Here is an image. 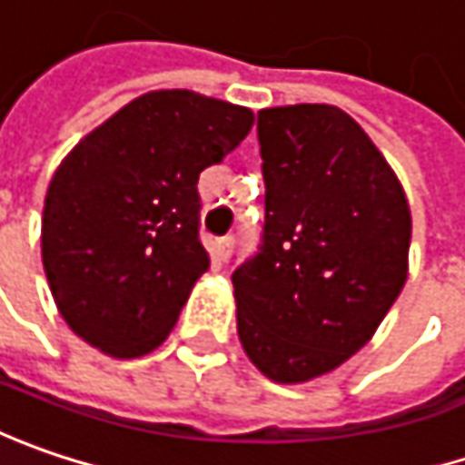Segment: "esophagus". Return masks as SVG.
Instances as JSON below:
<instances>
[{"label": "esophagus", "mask_w": 465, "mask_h": 465, "mask_svg": "<svg viewBox=\"0 0 465 465\" xmlns=\"http://www.w3.org/2000/svg\"><path fill=\"white\" fill-rule=\"evenodd\" d=\"M232 250H233L232 236L218 239V242H215V260H218V262H226V260H229V254H232Z\"/></svg>", "instance_id": "esophagus-1"}]
</instances>
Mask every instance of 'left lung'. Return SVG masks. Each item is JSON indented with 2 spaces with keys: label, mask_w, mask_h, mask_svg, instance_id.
<instances>
[{
  "label": "left lung",
  "mask_w": 465,
  "mask_h": 465,
  "mask_svg": "<svg viewBox=\"0 0 465 465\" xmlns=\"http://www.w3.org/2000/svg\"><path fill=\"white\" fill-rule=\"evenodd\" d=\"M265 236L233 271L236 333L272 382L299 385L359 351L409 278L411 211L370 134L328 104L257 114Z\"/></svg>",
  "instance_id": "obj_1"
}]
</instances>
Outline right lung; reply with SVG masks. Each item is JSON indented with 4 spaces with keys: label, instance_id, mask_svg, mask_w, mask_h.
Returning <instances> with one entry per match:
<instances>
[{
    "label": "right lung",
    "instance_id": "obj_1",
    "mask_svg": "<svg viewBox=\"0 0 465 465\" xmlns=\"http://www.w3.org/2000/svg\"><path fill=\"white\" fill-rule=\"evenodd\" d=\"M252 109L194 91L137 95L51 176L41 260L64 322L114 359L155 351L211 268L200 172L250 134Z\"/></svg>",
    "mask_w": 465,
    "mask_h": 465
}]
</instances>
